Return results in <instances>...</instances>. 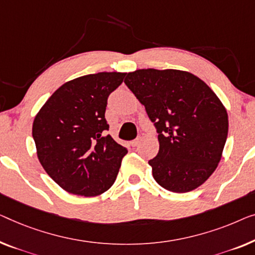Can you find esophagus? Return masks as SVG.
<instances>
[{"instance_id": "obj_1", "label": "esophagus", "mask_w": 255, "mask_h": 255, "mask_svg": "<svg viewBox=\"0 0 255 255\" xmlns=\"http://www.w3.org/2000/svg\"><path fill=\"white\" fill-rule=\"evenodd\" d=\"M141 141V138H136V139H134V140H132V141L130 142L131 143V146H138L139 145V142Z\"/></svg>"}]
</instances>
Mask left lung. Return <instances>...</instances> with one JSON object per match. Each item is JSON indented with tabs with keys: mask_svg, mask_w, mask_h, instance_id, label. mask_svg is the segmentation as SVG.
<instances>
[{
	"mask_svg": "<svg viewBox=\"0 0 255 255\" xmlns=\"http://www.w3.org/2000/svg\"><path fill=\"white\" fill-rule=\"evenodd\" d=\"M124 83L157 131L160 149L148 163L163 189L185 193L215 171L228 136L227 110L207 84L180 70L141 69Z\"/></svg>",
	"mask_w": 255,
	"mask_h": 255,
	"instance_id": "obj_1",
	"label": "left lung"
}]
</instances>
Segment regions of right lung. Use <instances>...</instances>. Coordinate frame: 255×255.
Masks as SVG:
<instances>
[{"label":"right lung","mask_w":255,"mask_h":255,"mask_svg":"<svg viewBox=\"0 0 255 255\" xmlns=\"http://www.w3.org/2000/svg\"><path fill=\"white\" fill-rule=\"evenodd\" d=\"M125 75L99 72L70 80L35 116L32 135L40 163L69 193L94 197L115 182L128 149L106 134L105 113Z\"/></svg>","instance_id":"right-lung-1"}]
</instances>
